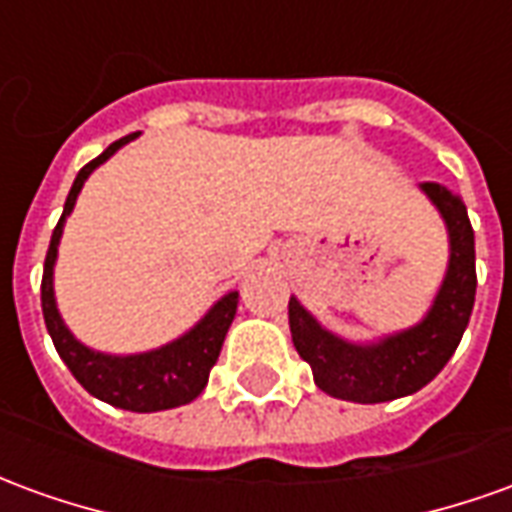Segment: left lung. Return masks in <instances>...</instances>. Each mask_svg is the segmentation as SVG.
Returning a JSON list of instances; mask_svg holds the SVG:
<instances>
[{
    "instance_id": "left-lung-1",
    "label": "left lung",
    "mask_w": 512,
    "mask_h": 512,
    "mask_svg": "<svg viewBox=\"0 0 512 512\" xmlns=\"http://www.w3.org/2000/svg\"><path fill=\"white\" fill-rule=\"evenodd\" d=\"M419 189L444 219L450 260L439 293L417 326L384 334L373 343H354L329 332L296 296H290L293 345L312 367V378L326 395L351 403H386L414 395L439 376L469 326L477 290L469 213L461 197L441 183H419Z\"/></svg>"
}]
</instances>
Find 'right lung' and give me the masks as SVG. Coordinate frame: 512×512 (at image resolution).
<instances>
[{"mask_svg": "<svg viewBox=\"0 0 512 512\" xmlns=\"http://www.w3.org/2000/svg\"><path fill=\"white\" fill-rule=\"evenodd\" d=\"M136 136H139V131L117 139L106 147L101 156L79 169V175L68 191L60 222L51 233L46 266H43V282H40V301H43V321H46V329L54 340V348H57L62 362L68 365L73 378L90 395L104 400L109 406L150 414V411L186 406L205 389L211 367L219 359L227 329H230L235 310H238V290L224 293L222 299L216 301L189 332L180 334L178 340L153 348V351H145V354L120 356L93 351V348L79 343L71 329L65 326L60 310H57V299H54V263H57L62 227H65V219L71 216L84 180L93 175V169L109 161L120 147L128 145Z\"/></svg>", "mask_w": 512, "mask_h": 512, "instance_id": "right-lung-1", "label": "right lung"}]
</instances>
